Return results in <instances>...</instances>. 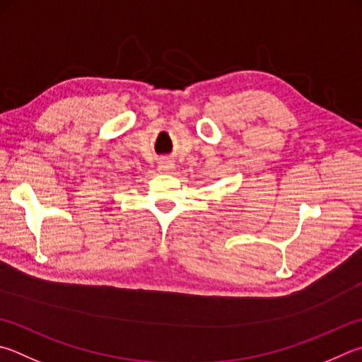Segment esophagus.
<instances>
[{
    "label": "esophagus",
    "mask_w": 362,
    "mask_h": 362,
    "mask_svg": "<svg viewBox=\"0 0 362 362\" xmlns=\"http://www.w3.org/2000/svg\"><path fill=\"white\" fill-rule=\"evenodd\" d=\"M175 168L174 161L168 158V156H164V158H161L160 164H158V169L161 170V173H168V170H173Z\"/></svg>",
    "instance_id": "1"
}]
</instances>
